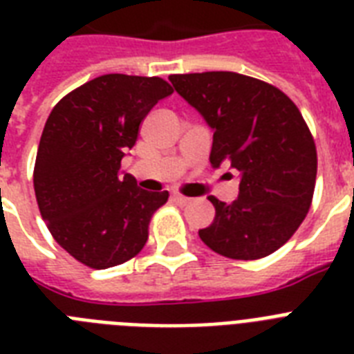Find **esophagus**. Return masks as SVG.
Returning <instances> with one entry per match:
<instances>
[{"label": "esophagus", "mask_w": 354, "mask_h": 354, "mask_svg": "<svg viewBox=\"0 0 354 354\" xmlns=\"http://www.w3.org/2000/svg\"><path fill=\"white\" fill-rule=\"evenodd\" d=\"M172 202L178 205H187L189 202H191V198H187V196H183V194H174L172 196Z\"/></svg>", "instance_id": "34e87169"}]
</instances>
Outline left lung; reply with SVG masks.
<instances>
[{"label": "left lung", "mask_w": 354, "mask_h": 354, "mask_svg": "<svg viewBox=\"0 0 354 354\" xmlns=\"http://www.w3.org/2000/svg\"><path fill=\"white\" fill-rule=\"evenodd\" d=\"M169 80L213 128L211 165L226 163L241 174L232 204L209 196L215 221L200 239L239 261L279 250L305 221L316 185V145L301 112L275 86L233 71Z\"/></svg>", "instance_id": "8db88e82"}]
</instances>
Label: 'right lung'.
I'll return each mask as SVG.
<instances>
[{
    "label": "right lung",
    "mask_w": 354,
    "mask_h": 354,
    "mask_svg": "<svg viewBox=\"0 0 354 354\" xmlns=\"http://www.w3.org/2000/svg\"><path fill=\"white\" fill-rule=\"evenodd\" d=\"M172 93L160 77L110 73L60 99L41 132L35 193L53 239L95 270L127 263L149 239L169 193H149L121 176L147 113Z\"/></svg>",
    "instance_id": "1"
}]
</instances>
